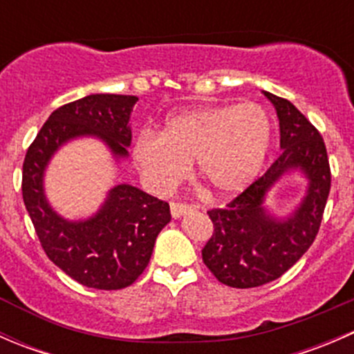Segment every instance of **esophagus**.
<instances>
[{"instance_id":"esophagus-1","label":"esophagus","mask_w":354,"mask_h":354,"mask_svg":"<svg viewBox=\"0 0 354 354\" xmlns=\"http://www.w3.org/2000/svg\"><path fill=\"white\" fill-rule=\"evenodd\" d=\"M195 209H197V205H194V203L173 202L171 203V216H173L174 219H178V217H181L183 214L190 212V210H195Z\"/></svg>"}]
</instances>
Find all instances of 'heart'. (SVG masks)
<instances>
[{"label":"heart","mask_w":354,"mask_h":354,"mask_svg":"<svg viewBox=\"0 0 354 354\" xmlns=\"http://www.w3.org/2000/svg\"><path fill=\"white\" fill-rule=\"evenodd\" d=\"M272 145V121L255 102L203 106L173 114L162 131L144 130L133 142V159L157 192L176 187L197 159L198 176L214 194L243 192L263 167Z\"/></svg>","instance_id":"b5f03b06"}]
</instances>
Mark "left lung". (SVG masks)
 Here are the masks:
<instances>
[{
    "label": "left lung",
    "instance_id": "8db88e82",
    "mask_svg": "<svg viewBox=\"0 0 354 354\" xmlns=\"http://www.w3.org/2000/svg\"><path fill=\"white\" fill-rule=\"evenodd\" d=\"M276 108L281 156L224 209L209 210L214 233L202 260L219 283L257 288L276 281L310 248L319 233L330 192V167L322 135L288 99L263 92ZM306 174L307 194L291 216L279 220L263 207L266 192L288 170Z\"/></svg>",
    "mask_w": 354,
    "mask_h": 354
}]
</instances>
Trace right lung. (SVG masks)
Masks as SVG:
<instances>
[{"label": "right lung", "mask_w": 354, "mask_h": 354, "mask_svg": "<svg viewBox=\"0 0 354 354\" xmlns=\"http://www.w3.org/2000/svg\"><path fill=\"white\" fill-rule=\"evenodd\" d=\"M138 97L92 94L68 102L42 124L24 160L22 195L41 246L71 279L94 289H123L147 267L157 234L171 221L169 203L131 185H118L97 214L66 221L44 195V171L53 154L77 137H97L116 159L131 142L130 114Z\"/></svg>", "instance_id": "obj_1"}]
</instances>
